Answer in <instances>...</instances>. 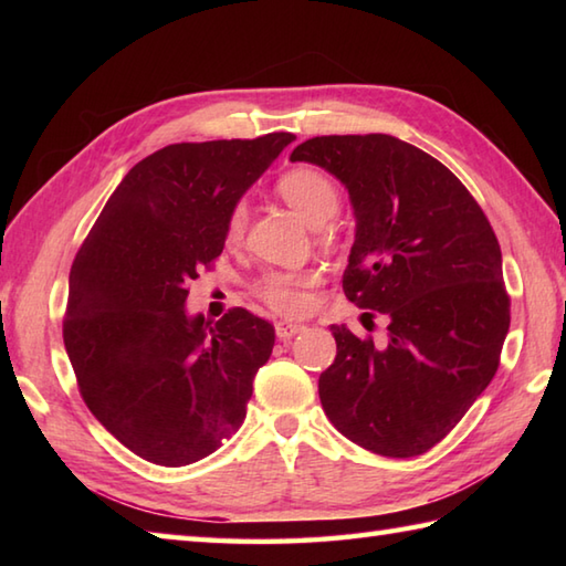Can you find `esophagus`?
Returning <instances> with one entry per match:
<instances>
[{
  "instance_id": "esophagus-1",
  "label": "esophagus",
  "mask_w": 566,
  "mask_h": 566,
  "mask_svg": "<svg viewBox=\"0 0 566 566\" xmlns=\"http://www.w3.org/2000/svg\"><path fill=\"white\" fill-rule=\"evenodd\" d=\"M302 331H304L302 323H294V321H276L274 323V333H276V338H280V340H290Z\"/></svg>"
}]
</instances>
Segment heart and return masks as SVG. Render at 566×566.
I'll list each match as a JSON object with an SVG mask.
<instances>
[{
    "mask_svg": "<svg viewBox=\"0 0 566 566\" xmlns=\"http://www.w3.org/2000/svg\"><path fill=\"white\" fill-rule=\"evenodd\" d=\"M276 191L290 207L302 216L311 226H318L338 209V187L333 179L318 170V167L298 165L286 170L276 179ZM248 211L243 203H235L226 213L223 221V240L226 245H238L245 235ZM321 282L316 270H270L264 272L252 286V292L264 306H270L274 314L282 316H298L304 314L311 304V290Z\"/></svg>",
    "mask_w": 566,
    "mask_h": 566,
    "instance_id": "b5f03b06",
    "label": "heart"
}]
</instances>
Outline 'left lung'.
Instances as JSON below:
<instances>
[{"mask_svg": "<svg viewBox=\"0 0 566 566\" xmlns=\"http://www.w3.org/2000/svg\"><path fill=\"white\" fill-rule=\"evenodd\" d=\"M292 160L350 191L357 233L343 292L389 318L384 343L331 326L338 355L318 379L323 411L359 448L423 454L501 363L511 296L494 228L448 167L394 136H316Z\"/></svg>", "mask_w": 566, "mask_h": 566, "instance_id": "8db88e82", "label": "left lung"}]
</instances>
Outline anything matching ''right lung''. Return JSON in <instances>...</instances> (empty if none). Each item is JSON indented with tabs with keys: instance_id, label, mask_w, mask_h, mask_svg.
<instances>
[{
	"instance_id": "add662e5",
	"label": "right lung",
	"mask_w": 566,
	"mask_h": 566,
	"mask_svg": "<svg viewBox=\"0 0 566 566\" xmlns=\"http://www.w3.org/2000/svg\"><path fill=\"white\" fill-rule=\"evenodd\" d=\"M294 134L175 143L128 170L70 270L63 340L92 416L143 460L185 467L245 420L274 326L231 308L189 318V282L223 252V221Z\"/></svg>"
}]
</instances>
